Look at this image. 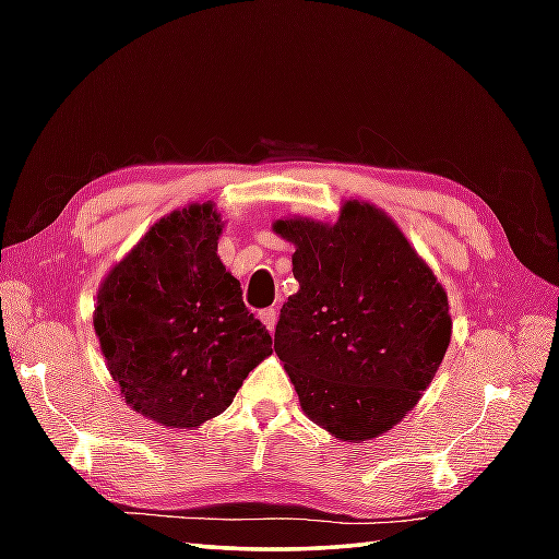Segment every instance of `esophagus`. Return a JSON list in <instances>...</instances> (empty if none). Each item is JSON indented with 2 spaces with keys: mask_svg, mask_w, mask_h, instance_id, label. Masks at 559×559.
<instances>
[{
  "mask_svg": "<svg viewBox=\"0 0 559 559\" xmlns=\"http://www.w3.org/2000/svg\"><path fill=\"white\" fill-rule=\"evenodd\" d=\"M259 319L266 324V329L273 334V329H276V310H261Z\"/></svg>",
  "mask_w": 559,
  "mask_h": 559,
  "instance_id": "34e87169",
  "label": "esophagus"
}]
</instances>
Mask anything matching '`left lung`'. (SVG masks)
I'll return each instance as SVG.
<instances>
[{
    "label": "left lung",
    "mask_w": 559,
    "mask_h": 559,
    "mask_svg": "<svg viewBox=\"0 0 559 559\" xmlns=\"http://www.w3.org/2000/svg\"><path fill=\"white\" fill-rule=\"evenodd\" d=\"M300 288L283 305L273 350L302 413L341 442L391 430L430 386L451 341L442 283L370 201L346 199L334 223L281 218Z\"/></svg>",
    "instance_id": "left-lung-1"
}]
</instances>
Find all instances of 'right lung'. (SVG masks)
<instances>
[{"label":"right lung","mask_w":559,"mask_h":559,"mask_svg":"<svg viewBox=\"0 0 559 559\" xmlns=\"http://www.w3.org/2000/svg\"><path fill=\"white\" fill-rule=\"evenodd\" d=\"M213 201L170 211L105 273L93 329L122 399L168 430H194L230 406L271 355L240 283L218 257Z\"/></svg>","instance_id":"obj_1"}]
</instances>
